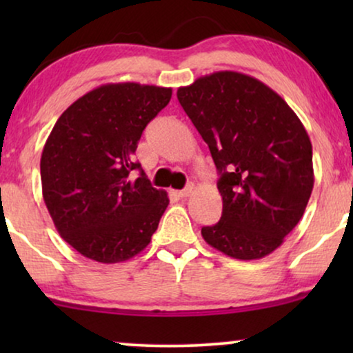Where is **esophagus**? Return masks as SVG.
<instances>
[{"label": "esophagus", "mask_w": 353, "mask_h": 353, "mask_svg": "<svg viewBox=\"0 0 353 353\" xmlns=\"http://www.w3.org/2000/svg\"><path fill=\"white\" fill-rule=\"evenodd\" d=\"M192 191H194V185H188L185 190L176 191V194H178V197H181V199H185V197L192 194Z\"/></svg>", "instance_id": "obj_1"}]
</instances>
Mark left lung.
<instances>
[{
    "label": "left lung",
    "instance_id": "left-lung-1",
    "mask_svg": "<svg viewBox=\"0 0 353 353\" xmlns=\"http://www.w3.org/2000/svg\"><path fill=\"white\" fill-rule=\"evenodd\" d=\"M176 96L220 173L221 219L204 226L202 238L228 257H267L310 199L315 176L305 127L276 91L241 72L199 77Z\"/></svg>",
    "mask_w": 353,
    "mask_h": 353
}]
</instances>
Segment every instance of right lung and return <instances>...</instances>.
Here are the masks:
<instances>
[{
    "label": "right lung",
    "instance_id": "add662e5",
    "mask_svg": "<svg viewBox=\"0 0 353 353\" xmlns=\"http://www.w3.org/2000/svg\"><path fill=\"white\" fill-rule=\"evenodd\" d=\"M172 88L108 83L67 108L41 152V190L56 230L83 257L130 260L148 248L168 205L134 161L146 125Z\"/></svg>",
    "mask_w": 353,
    "mask_h": 353
}]
</instances>
